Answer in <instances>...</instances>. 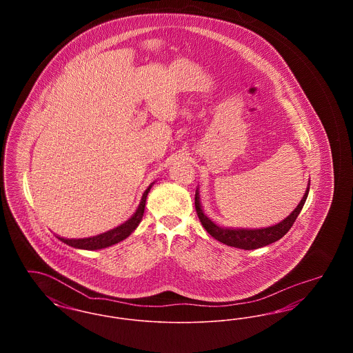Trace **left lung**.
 Segmentation results:
<instances>
[{
    "label": "left lung",
    "mask_w": 353,
    "mask_h": 353,
    "mask_svg": "<svg viewBox=\"0 0 353 353\" xmlns=\"http://www.w3.org/2000/svg\"><path fill=\"white\" fill-rule=\"evenodd\" d=\"M310 192V181L307 185V189L304 192V196L299 202V205L292 210L291 214H288L285 219H282L281 222L269 226V228H261V229H241V228H222L219 226L216 222H213L209 219L203 209H202L201 199H200V189H196V197H194V205H196V210H197V216L201 221L202 226L205 228V230L212 235L213 238H216L219 242L228 245V246H233L236 249H243V250H254V249H259L263 246H268L272 242H276L278 239H281L283 235L291 229V226L294 225L295 219L299 216L301 210H302L303 205L307 200Z\"/></svg>",
    "instance_id": "8db88e82"
}]
</instances>
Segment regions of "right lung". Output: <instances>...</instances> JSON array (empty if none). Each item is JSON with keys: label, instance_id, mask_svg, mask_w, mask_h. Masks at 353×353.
<instances>
[{"label": "right lung", "instance_id": "right-lung-1", "mask_svg": "<svg viewBox=\"0 0 353 353\" xmlns=\"http://www.w3.org/2000/svg\"><path fill=\"white\" fill-rule=\"evenodd\" d=\"M154 183H152L145 192L143 193V197H141V201L139 203L136 212L132 214V217L130 219H127L124 223H121L118 228L115 229H111L105 233H101V234L95 235V236H88V238H79V239H68V238H63V236H58V239H61L63 243H66L71 248H75V249H81V250H101V249H105V248H110L115 243L121 242L123 239H125L127 236H130L132 232H134V229L139 226V223L141 222L143 216H144V209H145V201H147V196L151 190L152 185Z\"/></svg>", "mask_w": 353, "mask_h": 353}]
</instances>
